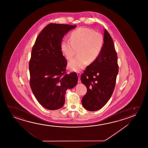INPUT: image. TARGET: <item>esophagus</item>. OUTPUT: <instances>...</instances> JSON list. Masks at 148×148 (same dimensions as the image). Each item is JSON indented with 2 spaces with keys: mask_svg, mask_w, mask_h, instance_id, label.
Segmentation results:
<instances>
[{
  "mask_svg": "<svg viewBox=\"0 0 148 148\" xmlns=\"http://www.w3.org/2000/svg\"><path fill=\"white\" fill-rule=\"evenodd\" d=\"M77 74L78 77V83H80V82H81V80H80V76H81V73H79V72H78V73H77Z\"/></svg>",
  "mask_w": 148,
  "mask_h": 148,
  "instance_id": "obj_1",
  "label": "esophagus"
}]
</instances>
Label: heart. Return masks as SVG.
<instances>
[{
  "label": "heart",
  "mask_w": 148,
  "mask_h": 148,
  "mask_svg": "<svg viewBox=\"0 0 148 148\" xmlns=\"http://www.w3.org/2000/svg\"><path fill=\"white\" fill-rule=\"evenodd\" d=\"M103 37L100 33L88 27H79L71 33L70 41H62L60 49L66 59L71 60L77 51L78 56L68 64L70 70L78 72L84 68L87 62H93L102 50Z\"/></svg>",
  "instance_id": "obj_1"
}]
</instances>
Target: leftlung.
<instances>
[{
  "label": "left lung",
  "mask_w": 148,
  "mask_h": 148,
  "mask_svg": "<svg viewBox=\"0 0 148 148\" xmlns=\"http://www.w3.org/2000/svg\"><path fill=\"white\" fill-rule=\"evenodd\" d=\"M104 43L100 54L86 67L80 80L87 88L82 100L85 109L95 111L109 101L114 91L118 73L117 55L109 33L104 29Z\"/></svg>",
  "instance_id": "obj_1"
}]
</instances>
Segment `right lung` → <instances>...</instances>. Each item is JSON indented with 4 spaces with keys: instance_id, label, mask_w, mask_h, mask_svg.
<instances>
[{
    "instance_id": "add662e5",
    "label": "right lung",
    "mask_w": 148,
    "mask_h": 148,
    "mask_svg": "<svg viewBox=\"0 0 148 148\" xmlns=\"http://www.w3.org/2000/svg\"><path fill=\"white\" fill-rule=\"evenodd\" d=\"M76 25L50 23L42 30L32 48L30 84L39 103L50 110L64 106L68 89L78 82L75 72L66 74L67 62L60 45L64 36Z\"/></svg>"
}]
</instances>
